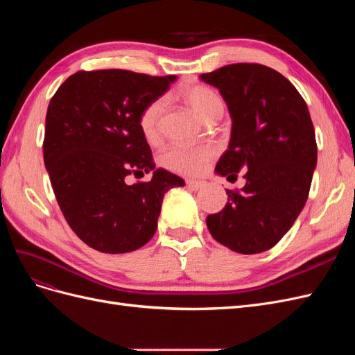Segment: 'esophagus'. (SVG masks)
<instances>
[{
	"label": "esophagus",
	"instance_id": "esophagus-1",
	"mask_svg": "<svg viewBox=\"0 0 355 355\" xmlns=\"http://www.w3.org/2000/svg\"><path fill=\"white\" fill-rule=\"evenodd\" d=\"M187 187H188L189 189H192V191H198V189H201V188L206 187V182L189 179V180H187Z\"/></svg>",
	"mask_w": 355,
	"mask_h": 355
}]
</instances>
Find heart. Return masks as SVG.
Masks as SVG:
<instances>
[{"label": "heart", "mask_w": 355, "mask_h": 355, "mask_svg": "<svg viewBox=\"0 0 355 355\" xmlns=\"http://www.w3.org/2000/svg\"><path fill=\"white\" fill-rule=\"evenodd\" d=\"M180 98L202 121L219 118L223 112V102L219 94L204 84H191L180 90ZM164 101L155 99L148 103L139 114V128L148 142H155L159 137L161 115ZM216 155V148L211 145L180 146L171 145L161 154V164L180 175H200Z\"/></svg>", "instance_id": "b5f03b06"}]
</instances>
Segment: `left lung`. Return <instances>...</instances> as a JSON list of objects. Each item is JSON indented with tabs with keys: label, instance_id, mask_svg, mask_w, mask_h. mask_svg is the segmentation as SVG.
<instances>
[{
	"label": "left lung",
	"instance_id": "left-lung-1",
	"mask_svg": "<svg viewBox=\"0 0 355 355\" xmlns=\"http://www.w3.org/2000/svg\"><path fill=\"white\" fill-rule=\"evenodd\" d=\"M200 78L219 89L232 118L230 148L216 164L241 189H227L222 211L209 214L211 237L253 254L271 249L292 228L308 200L317 166L313 121L302 96L280 72L259 63H232Z\"/></svg>",
	"mask_w": 355,
	"mask_h": 355
}]
</instances>
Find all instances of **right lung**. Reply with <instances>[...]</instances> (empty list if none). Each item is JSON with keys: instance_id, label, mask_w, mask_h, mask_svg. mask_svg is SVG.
Returning a JSON list of instances; mask_svg holds the SVG:
<instances>
[{"instance_id": "right-lung-1", "label": "right lung", "mask_w": 355, "mask_h": 355, "mask_svg": "<svg viewBox=\"0 0 355 355\" xmlns=\"http://www.w3.org/2000/svg\"><path fill=\"white\" fill-rule=\"evenodd\" d=\"M176 75L125 69L78 71L53 96L42 142L44 164L71 230L92 249L127 253L154 237L166 192L182 178L157 168L137 120ZM153 169L149 182L128 174Z\"/></svg>"}]
</instances>
